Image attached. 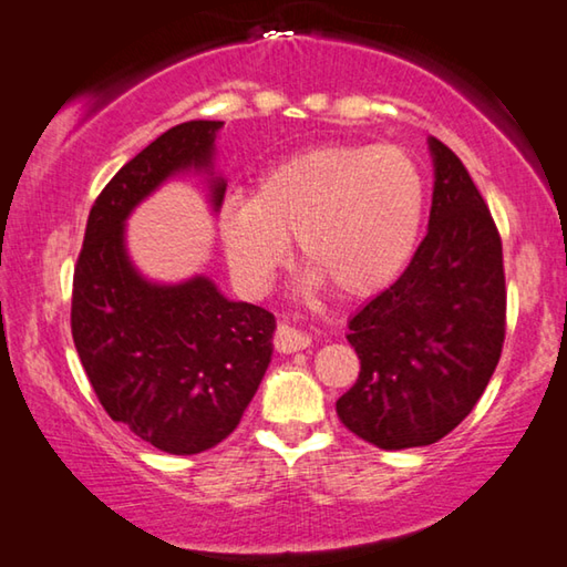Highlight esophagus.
I'll list each match as a JSON object with an SVG mask.
<instances>
[{
    "label": "esophagus",
    "mask_w": 567,
    "mask_h": 567,
    "mask_svg": "<svg viewBox=\"0 0 567 567\" xmlns=\"http://www.w3.org/2000/svg\"><path fill=\"white\" fill-rule=\"evenodd\" d=\"M310 343H312V336L306 333V331H300V328H292V326H285V323L277 328V336H275L277 351L295 353V351L308 349Z\"/></svg>",
    "instance_id": "obj_1"
}]
</instances>
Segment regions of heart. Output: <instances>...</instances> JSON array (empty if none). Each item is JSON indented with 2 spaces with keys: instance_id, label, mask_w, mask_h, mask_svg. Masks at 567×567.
Returning a JSON list of instances; mask_svg holds the SVG:
<instances>
[{
  "instance_id": "b5f03b06",
  "label": "heart",
  "mask_w": 567,
  "mask_h": 567,
  "mask_svg": "<svg viewBox=\"0 0 567 567\" xmlns=\"http://www.w3.org/2000/svg\"><path fill=\"white\" fill-rule=\"evenodd\" d=\"M427 181L402 147L320 145L280 159L251 198L234 196L218 214L229 267L244 290L261 295L298 236L308 282L364 298L390 285L417 249Z\"/></svg>"
}]
</instances>
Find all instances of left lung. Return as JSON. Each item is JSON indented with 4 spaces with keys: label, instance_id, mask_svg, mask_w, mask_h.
Returning <instances> with one entry per match:
<instances>
[{
    "label": "left lung",
    "instance_id": "left-lung-1",
    "mask_svg": "<svg viewBox=\"0 0 567 567\" xmlns=\"http://www.w3.org/2000/svg\"><path fill=\"white\" fill-rule=\"evenodd\" d=\"M433 206L400 280L349 318L361 359L336 412L361 441L402 451L433 445L476 408L502 357V239L455 152L427 137Z\"/></svg>",
    "mask_w": 567,
    "mask_h": 567
}]
</instances>
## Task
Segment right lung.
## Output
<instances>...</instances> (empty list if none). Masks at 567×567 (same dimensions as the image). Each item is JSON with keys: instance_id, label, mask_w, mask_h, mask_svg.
<instances>
[{"instance_id": "1", "label": "right lung", "mask_w": 567, "mask_h": 567, "mask_svg": "<svg viewBox=\"0 0 567 567\" xmlns=\"http://www.w3.org/2000/svg\"><path fill=\"white\" fill-rule=\"evenodd\" d=\"M221 126L183 122L132 157L91 208L73 275V343L99 402L173 455L203 453L234 433L275 351L272 312L229 300L206 275L150 280L126 249L134 208L173 177L200 175L218 214Z\"/></svg>"}]
</instances>
